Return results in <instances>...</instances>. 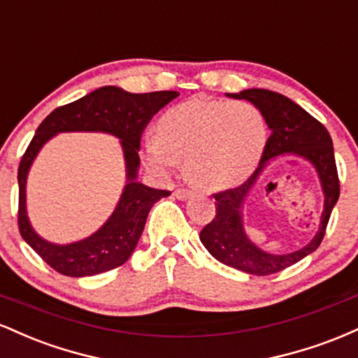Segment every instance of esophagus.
<instances>
[{
	"label": "esophagus",
	"instance_id": "obj_1",
	"mask_svg": "<svg viewBox=\"0 0 358 358\" xmlns=\"http://www.w3.org/2000/svg\"><path fill=\"white\" fill-rule=\"evenodd\" d=\"M173 195H175L178 200H187V199H190V196L193 195V192L187 190V188H176Z\"/></svg>",
	"mask_w": 358,
	"mask_h": 358
}]
</instances>
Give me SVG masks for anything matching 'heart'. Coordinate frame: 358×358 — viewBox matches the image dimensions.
Masks as SVG:
<instances>
[{"instance_id":"b5f03b06","label":"heart","mask_w":358,"mask_h":358,"mask_svg":"<svg viewBox=\"0 0 358 358\" xmlns=\"http://www.w3.org/2000/svg\"><path fill=\"white\" fill-rule=\"evenodd\" d=\"M145 139L143 159L158 175H171L185 158V171L205 190L244 183L268 145V122L252 102L192 99L171 106Z\"/></svg>"}]
</instances>
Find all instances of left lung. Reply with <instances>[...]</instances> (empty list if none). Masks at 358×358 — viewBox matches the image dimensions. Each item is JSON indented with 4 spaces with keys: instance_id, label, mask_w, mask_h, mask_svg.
Wrapping results in <instances>:
<instances>
[{
    "instance_id": "left-lung-1",
    "label": "left lung",
    "mask_w": 358,
    "mask_h": 358,
    "mask_svg": "<svg viewBox=\"0 0 358 358\" xmlns=\"http://www.w3.org/2000/svg\"><path fill=\"white\" fill-rule=\"evenodd\" d=\"M232 99L252 102L264 114L271 131L268 145L262 153L261 165L241 187L215 193V217L200 232L205 249L222 264L254 276H268L296 264L310 256L322 244L328 220L340 196L338 173H336L334 143L322 122L308 114L301 106L282 94L266 89H245L237 94H227ZM294 154L315 168L324 192V212L315 237L301 250L287 255H273L261 250L248 239L243 229L241 208L245 199L255 184L258 175L271 159Z\"/></svg>"
}]
</instances>
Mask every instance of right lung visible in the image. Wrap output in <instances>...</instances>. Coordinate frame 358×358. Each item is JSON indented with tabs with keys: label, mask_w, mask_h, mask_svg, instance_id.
<instances>
[{
	"label": "right lung",
	"mask_w": 358,
	"mask_h": 358,
	"mask_svg": "<svg viewBox=\"0 0 358 358\" xmlns=\"http://www.w3.org/2000/svg\"><path fill=\"white\" fill-rule=\"evenodd\" d=\"M175 90L131 94L116 85H104L80 99L52 110L36 129L18 168L20 234L47 262L64 276H96L122 266L138 245L148 213L168 190H156L138 182L139 141L153 114L178 97ZM59 132H106L122 143L127 185L110 219L89 238L71 245H53L31 227L26 213V178L39 150Z\"/></svg>",
	"instance_id": "1"
}]
</instances>
